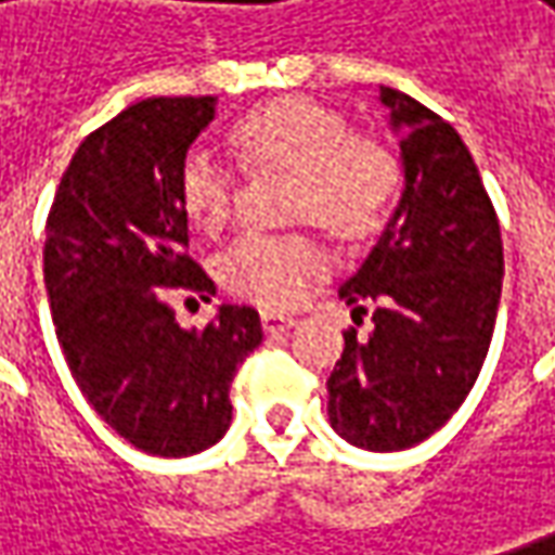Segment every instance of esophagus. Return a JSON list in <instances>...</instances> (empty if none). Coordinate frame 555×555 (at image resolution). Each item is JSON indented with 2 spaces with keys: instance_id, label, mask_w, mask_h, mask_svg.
Instances as JSON below:
<instances>
[{
  "instance_id": "34e87169",
  "label": "esophagus",
  "mask_w": 555,
  "mask_h": 555,
  "mask_svg": "<svg viewBox=\"0 0 555 555\" xmlns=\"http://www.w3.org/2000/svg\"><path fill=\"white\" fill-rule=\"evenodd\" d=\"M260 323L267 332H285V328H292V325L298 323L295 317H288V313H276V310H263L260 313Z\"/></svg>"
}]
</instances>
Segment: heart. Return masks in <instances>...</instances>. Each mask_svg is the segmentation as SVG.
<instances>
[{"label":"heart","mask_w":555,"mask_h":555,"mask_svg":"<svg viewBox=\"0 0 555 555\" xmlns=\"http://www.w3.org/2000/svg\"><path fill=\"white\" fill-rule=\"evenodd\" d=\"M232 152L248 167L292 170V217L317 220L335 238L360 245L388 227L398 205V155L375 135L350 133L345 114L310 95H282L238 114ZM180 202L202 230H220L232 210L227 164L195 149L180 164ZM323 245L307 232H242L223 254L232 292L267 307H292L325 273Z\"/></svg>","instance_id":"1"}]
</instances>
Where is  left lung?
Instances as JSON below:
<instances>
[{
  "instance_id": "8db88e82",
  "label": "left lung",
  "mask_w": 555,
  "mask_h": 555,
  "mask_svg": "<svg viewBox=\"0 0 555 555\" xmlns=\"http://www.w3.org/2000/svg\"><path fill=\"white\" fill-rule=\"evenodd\" d=\"M403 155V198L341 298L370 313L345 332L328 375V422L350 444L403 450L438 431L485 366L503 285L491 195L460 133L406 92L382 86Z\"/></svg>"
}]
</instances>
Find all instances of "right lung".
Returning a JSON list of instances; mask_svg holds the SVG:
<instances>
[{
  "label": "right lung",
  "instance_id": "obj_1",
  "mask_svg": "<svg viewBox=\"0 0 555 555\" xmlns=\"http://www.w3.org/2000/svg\"><path fill=\"white\" fill-rule=\"evenodd\" d=\"M214 95L142 99L86 135L46 220L42 276L55 335L92 410L130 444L192 456L232 422L230 385L263 341L254 307L180 328L167 295H214L189 257L180 164Z\"/></svg>",
  "mask_w": 555,
  "mask_h": 555
}]
</instances>
